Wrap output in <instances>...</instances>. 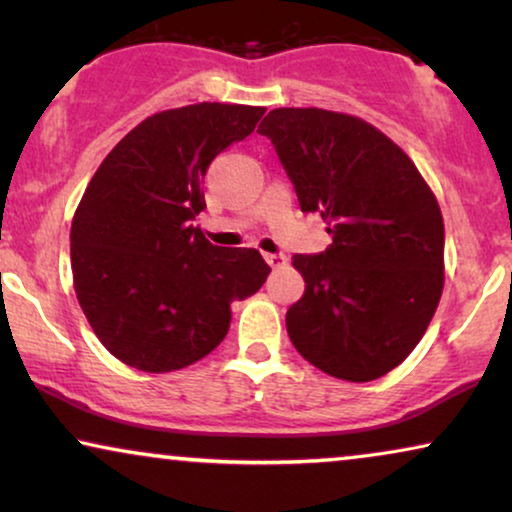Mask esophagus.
<instances>
[{
    "instance_id": "esophagus-1",
    "label": "esophagus",
    "mask_w": 512,
    "mask_h": 512,
    "mask_svg": "<svg viewBox=\"0 0 512 512\" xmlns=\"http://www.w3.org/2000/svg\"><path fill=\"white\" fill-rule=\"evenodd\" d=\"M264 260H267L269 267L278 269V267H283V264L288 262V257L283 255V252H267V255H264Z\"/></svg>"
}]
</instances>
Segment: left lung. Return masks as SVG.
<instances>
[{
	"label": "left lung",
	"mask_w": 512,
	"mask_h": 512,
	"mask_svg": "<svg viewBox=\"0 0 512 512\" xmlns=\"http://www.w3.org/2000/svg\"><path fill=\"white\" fill-rule=\"evenodd\" d=\"M271 139L302 212L333 243L295 255L304 295L286 314L297 352L333 378L368 383L399 366L444 288V219L416 165L380 129L323 108H276Z\"/></svg>",
	"instance_id": "left-lung-1"
}]
</instances>
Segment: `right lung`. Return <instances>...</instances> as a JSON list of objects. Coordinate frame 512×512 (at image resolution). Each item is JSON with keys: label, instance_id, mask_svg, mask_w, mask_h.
<instances>
[{"label": "right lung", "instance_id": "right-lung-1", "mask_svg": "<svg viewBox=\"0 0 512 512\" xmlns=\"http://www.w3.org/2000/svg\"><path fill=\"white\" fill-rule=\"evenodd\" d=\"M260 106L193 103L155 113L99 165L70 226L77 302L122 364L167 373L224 340L231 302L262 288L255 248L212 245L193 219L212 160L255 129Z\"/></svg>", "mask_w": 512, "mask_h": 512}]
</instances>
